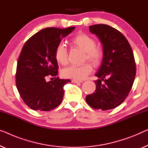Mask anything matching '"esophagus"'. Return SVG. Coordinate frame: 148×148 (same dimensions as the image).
Returning <instances> with one entry per match:
<instances>
[{"label": "esophagus", "mask_w": 148, "mask_h": 148, "mask_svg": "<svg viewBox=\"0 0 148 148\" xmlns=\"http://www.w3.org/2000/svg\"><path fill=\"white\" fill-rule=\"evenodd\" d=\"M72 82L73 83H76V84H78V83H82V80H72Z\"/></svg>", "instance_id": "1"}]
</instances>
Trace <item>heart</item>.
<instances>
[{"label":"heart","mask_w":148,"mask_h":148,"mask_svg":"<svg viewBox=\"0 0 148 148\" xmlns=\"http://www.w3.org/2000/svg\"><path fill=\"white\" fill-rule=\"evenodd\" d=\"M70 45L84 53L83 60H88L95 66L102 63L103 51L100 46H96V41L92 36L85 33H80L70 40ZM54 58L58 64L65 66L68 64L66 48L62 44L56 46L54 50ZM92 71L90 63H84L79 66H69L62 70L61 74L65 78L81 80L86 78Z\"/></svg>","instance_id":"1"}]
</instances>
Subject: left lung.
<instances>
[{
    "label": "left lung",
    "mask_w": 148,
    "mask_h": 148,
    "mask_svg": "<svg viewBox=\"0 0 148 148\" xmlns=\"http://www.w3.org/2000/svg\"><path fill=\"white\" fill-rule=\"evenodd\" d=\"M89 29L102 42L103 58L95 75L99 78L94 81L95 92L86 100L94 109H113L124 101L134 84L136 68L133 51L126 38L114 28L100 24L90 26Z\"/></svg>",
    "instance_id": "left-lung-1"
}]
</instances>
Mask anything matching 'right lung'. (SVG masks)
I'll use <instances>...</instances> for the list:
<instances>
[{
    "label": "right lung",
    "mask_w": 148,
    "mask_h": 148,
    "mask_svg": "<svg viewBox=\"0 0 148 148\" xmlns=\"http://www.w3.org/2000/svg\"><path fill=\"white\" fill-rule=\"evenodd\" d=\"M74 28H45L30 37L22 48L17 62L16 85L22 99L31 109L50 111L62 102L64 86L71 81L56 78L58 66L54 50L62 38ZM48 75L55 80L46 82Z\"/></svg>",
    "instance_id": "add662e5"
}]
</instances>
